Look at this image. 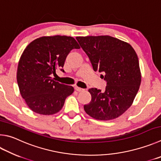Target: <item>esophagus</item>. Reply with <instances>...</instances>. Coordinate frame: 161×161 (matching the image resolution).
<instances>
[{
    "label": "esophagus",
    "mask_w": 161,
    "mask_h": 161,
    "mask_svg": "<svg viewBox=\"0 0 161 161\" xmlns=\"http://www.w3.org/2000/svg\"><path fill=\"white\" fill-rule=\"evenodd\" d=\"M75 89L76 91H77V92H82L84 89H81L80 87H78V86H75Z\"/></svg>",
    "instance_id": "obj_1"
}]
</instances>
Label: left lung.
<instances>
[{"label": "left lung", "mask_w": 161, "mask_h": 161, "mask_svg": "<svg viewBox=\"0 0 161 161\" xmlns=\"http://www.w3.org/2000/svg\"><path fill=\"white\" fill-rule=\"evenodd\" d=\"M94 71L103 72L104 92L89 89L92 100L84 109L99 120H110L122 115L132 104L142 81L139 59L127 42L110 36H77Z\"/></svg>", "instance_id": "left-lung-1"}]
</instances>
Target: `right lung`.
I'll return each instance as SVG.
<instances>
[{
	"mask_svg": "<svg viewBox=\"0 0 161 161\" xmlns=\"http://www.w3.org/2000/svg\"><path fill=\"white\" fill-rule=\"evenodd\" d=\"M74 48H80L74 38L56 35L38 38L23 51L17 67V84L22 97L34 113L45 115L57 113L74 92L72 86L51 77L57 69L65 72L63 68L66 57Z\"/></svg>",
	"mask_w": 161,
	"mask_h": 161,
	"instance_id": "right-lung-1",
	"label": "right lung"
}]
</instances>
